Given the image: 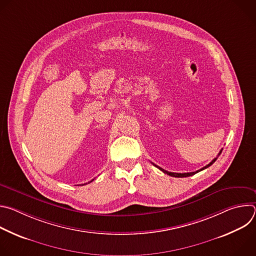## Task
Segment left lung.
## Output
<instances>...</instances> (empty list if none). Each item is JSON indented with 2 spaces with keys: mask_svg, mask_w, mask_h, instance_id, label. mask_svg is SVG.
Listing matches in <instances>:
<instances>
[{
  "mask_svg": "<svg viewBox=\"0 0 256 256\" xmlns=\"http://www.w3.org/2000/svg\"><path fill=\"white\" fill-rule=\"evenodd\" d=\"M223 150V149H222ZM222 150L218 152V156H216V158H214V160H212V162H210V164H208L206 166H204V167H202V169H200V170H198V171H196V172H188V173H174V172H169V171H166V170H164V169H162L161 167H159V166H157V165H155L157 168H159L161 171H163L165 174H167V175H170V176H173V177H188V176H192V175H194L196 173H198V172H200V171H202V170H204V169H206V168H208V167H210L216 159H218V157L221 155V153H222Z\"/></svg>",
  "mask_w": 256,
  "mask_h": 256,
  "instance_id": "1",
  "label": "left lung"
}]
</instances>
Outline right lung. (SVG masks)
<instances>
[{"label":"right lung","mask_w":256,"mask_h":256,"mask_svg":"<svg viewBox=\"0 0 256 256\" xmlns=\"http://www.w3.org/2000/svg\"><path fill=\"white\" fill-rule=\"evenodd\" d=\"M91 181H92V180H91ZM91 181H90V182H91Z\"/></svg>","instance_id":"1"}]
</instances>
